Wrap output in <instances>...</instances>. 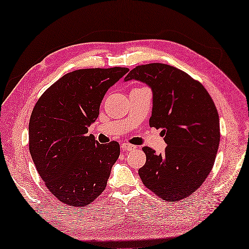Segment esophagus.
I'll use <instances>...</instances> for the list:
<instances>
[{"mask_svg": "<svg viewBox=\"0 0 249 249\" xmlns=\"http://www.w3.org/2000/svg\"><path fill=\"white\" fill-rule=\"evenodd\" d=\"M136 146L135 145H132V144H128V143H123L121 145V149L123 152H127V151H132V149H135Z\"/></svg>", "mask_w": 249, "mask_h": 249, "instance_id": "esophagus-1", "label": "esophagus"}]
</instances>
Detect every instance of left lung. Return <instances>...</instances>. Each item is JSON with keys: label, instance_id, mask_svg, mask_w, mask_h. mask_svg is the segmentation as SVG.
<instances>
[{"label": "left lung", "instance_id": "left-lung-1", "mask_svg": "<svg viewBox=\"0 0 249 249\" xmlns=\"http://www.w3.org/2000/svg\"><path fill=\"white\" fill-rule=\"evenodd\" d=\"M137 80L153 89L149 126L161 128L164 154L145 146L142 181L156 196L177 202L191 196L210 174L218 151L219 117L210 93L184 71L163 63L139 65L125 81Z\"/></svg>", "mask_w": 249, "mask_h": 249}]
</instances>
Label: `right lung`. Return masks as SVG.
<instances>
[{"label":"right lung","instance_id":"add662e5","mask_svg":"<svg viewBox=\"0 0 249 249\" xmlns=\"http://www.w3.org/2000/svg\"><path fill=\"white\" fill-rule=\"evenodd\" d=\"M127 68L82 69L63 75L47 89L32 110L29 147L47 189L69 206L92 204L106 188L120 144H100L88 136L110 86Z\"/></svg>","mask_w":249,"mask_h":249}]
</instances>
